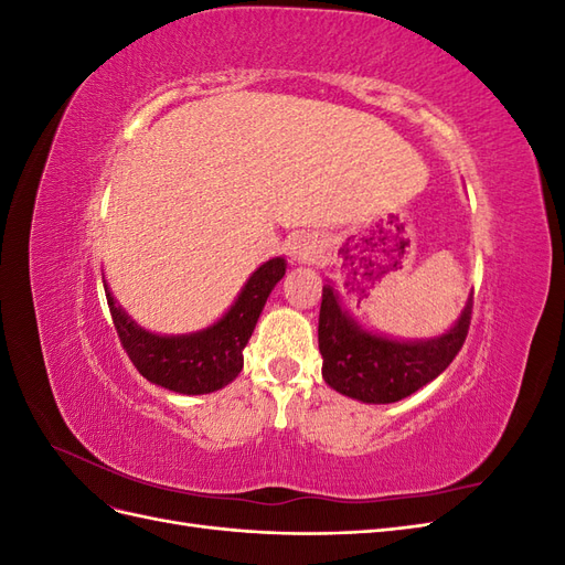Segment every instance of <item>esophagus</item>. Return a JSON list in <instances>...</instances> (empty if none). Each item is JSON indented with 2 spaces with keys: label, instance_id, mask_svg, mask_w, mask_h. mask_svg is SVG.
I'll list each match as a JSON object with an SVG mask.
<instances>
[{
  "label": "esophagus",
  "instance_id": "1",
  "mask_svg": "<svg viewBox=\"0 0 565 565\" xmlns=\"http://www.w3.org/2000/svg\"><path fill=\"white\" fill-rule=\"evenodd\" d=\"M320 252V243L313 235H292L287 241V254L292 256L295 262H316Z\"/></svg>",
  "mask_w": 565,
  "mask_h": 565
}]
</instances>
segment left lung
<instances>
[{
  "instance_id": "obj_1",
  "label": "left lung",
  "mask_w": 565,
  "mask_h": 565,
  "mask_svg": "<svg viewBox=\"0 0 565 565\" xmlns=\"http://www.w3.org/2000/svg\"><path fill=\"white\" fill-rule=\"evenodd\" d=\"M473 297L455 328L429 341H393L367 334L341 311L334 289L322 287L318 347L322 377L334 391L363 403H396L434 382L465 347Z\"/></svg>"
}]
</instances>
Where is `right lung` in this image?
Segmentation results:
<instances>
[{"instance_id": "add662e5", "label": "right lung", "mask_w": 565, "mask_h": 565, "mask_svg": "<svg viewBox=\"0 0 565 565\" xmlns=\"http://www.w3.org/2000/svg\"><path fill=\"white\" fill-rule=\"evenodd\" d=\"M285 259L278 256L256 268L224 318L207 330L183 337H160L141 330L106 292L119 344L134 367L152 384L185 396L224 388L243 370V349L270 289L285 276Z\"/></svg>"}]
</instances>
